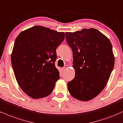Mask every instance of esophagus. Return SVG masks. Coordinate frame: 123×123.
Masks as SVG:
<instances>
[{"instance_id":"esophagus-1","label":"esophagus","mask_w":123,"mask_h":123,"mask_svg":"<svg viewBox=\"0 0 123 123\" xmlns=\"http://www.w3.org/2000/svg\"><path fill=\"white\" fill-rule=\"evenodd\" d=\"M68 68V66H67V65H65V66H64V67L63 68V71H66L67 69Z\"/></svg>"}]
</instances>
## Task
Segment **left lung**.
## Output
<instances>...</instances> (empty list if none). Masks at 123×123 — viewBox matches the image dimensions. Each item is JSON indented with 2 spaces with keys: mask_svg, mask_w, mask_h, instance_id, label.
I'll list each match as a JSON object with an SVG mask.
<instances>
[{
  "mask_svg": "<svg viewBox=\"0 0 123 123\" xmlns=\"http://www.w3.org/2000/svg\"><path fill=\"white\" fill-rule=\"evenodd\" d=\"M66 39L73 52L75 70L67 84L71 96L88 101L104 88L114 67L115 57L109 39L95 28L66 32Z\"/></svg>",
  "mask_w": 123,
  "mask_h": 123,
  "instance_id": "1",
  "label": "left lung"
}]
</instances>
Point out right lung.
Wrapping results in <instances>:
<instances>
[{"label":"right lung","mask_w":123,"mask_h":123,"mask_svg":"<svg viewBox=\"0 0 123 123\" xmlns=\"http://www.w3.org/2000/svg\"><path fill=\"white\" fill-rule=\"evenodd\" d=\"M64 32L36 25L22 31L15 41L11 63L21 89L33 98L48 96L60 78L55 65L56 48Z\"/></svg>","instance_id":"right-lung-1"}]
</instances>
